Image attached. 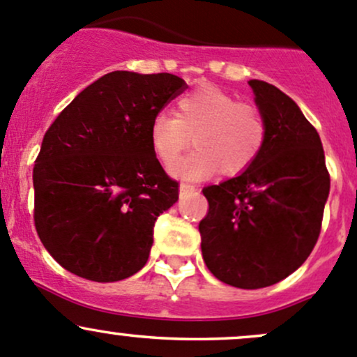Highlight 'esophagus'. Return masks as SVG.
I'll use <instances>...</instances> for the list:
<instances>
[{
  "label": "esophagus",
  "mask_w": 357,
  "mask_h": 357,
  "mask_svg": "<svg viewBox=\"0 0 357 357\" xmlns=\"http://www.w3.org/2000/svg\"><path fill=\"white\" fill-rule=\"evenodd\" d=\"M197 190H199V186L197 185H192V183H181V186H179V195L186 197L190 195V193L197 192Z\"/></svg>",
  "instance_id": "34e87169"
}]
</instances>
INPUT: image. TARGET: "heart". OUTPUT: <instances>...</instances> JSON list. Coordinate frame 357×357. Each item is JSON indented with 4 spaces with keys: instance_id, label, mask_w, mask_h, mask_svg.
Segmentation results:
<instances>
[{
    "instance_id": "obj_1",
    "label": "heart",
    "mask_w": 357,
    "mask_h": 357,
    "mask_svg": "<svg viewBox=\"0 0 357 357\" xmlns=\"http://www.w3.org/2000/svg\"><path fill=\"white\" fill-rule=\"evenodd\" d=\"M195 143L197 150L172 165L179 178L199 179L218 171L236 176L261 155L266 122L261 110L212 84L178 98L174 115L160 112L150 124V143L165 165Z\"/></svg>"
}]
</instances>
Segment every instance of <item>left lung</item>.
Here are the masks:
<instances>
[{
    "instance_id": "8db88e82",
    "label": "left lung",
    "mask_w": 357,
    "mask_h": 357,
    "mask_svg": "<svg viewBox=\"0 0 357 357\" xmlns=\"http://www.w3.org/2000/svg\"><path fill=\"white\" fill-rule=\"evenodd\" d=\"M266 122L257 160L205 186L199 225L208 271L236 289H264L291 275L318 242L330 174L321 139L297 103L273 84L248 81Z\"/></svg>"
}]
</instances>
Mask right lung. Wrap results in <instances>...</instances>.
Wrapping results in <instances>:
<instances>
[{
  "label": "right lung",
  "mask_w": 357,
  "mask_h": 357,
  "mask_svg": "<svg viewBox=\"0 0 357 357\" xmlns=\"http://www.w3.org/2000/svg\"><path fill=\"white\" fill-rule=\"evenodd\" d=\"M186 88L167 72H110L48 128L32 171L34 226L67 271L109 283L146 264L153 225L179 197L153 152L150 124Z\"/></svg>",
  "instance_id": "right-lung-1"
}]
</instances>
